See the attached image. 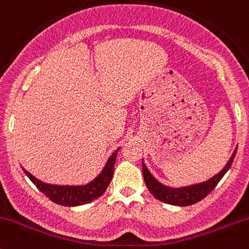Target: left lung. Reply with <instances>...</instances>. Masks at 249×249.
I'll use <instances>...</instances> for the list:
<instances>
[{
	"label": "left lung",
	"mask_w": 249,
	"mask_h": 249,
	"mask_svg": "<svg viewBox=\"0 0 249 249\" xmlns=\"http://www.w3.org/2000/svg\"><path fill=\"white\" fill-rule=\"evenodd\" d=\"M236 151L237 147L235 148L230 160H228L224 168L218 174L212 176L207 181L200 182V183L191 184V186L186 187H178V188H173V187L165 186V184L160 183L157 178H155V176L148 171L146 164L142 162L143 180H145L148 191L158 200L165 202V204L175 205V206H189V205H193L196 202L200 201L207 194H210L213 191L214 187L218 184V182L222 180L223 176L225 175V173L231 166L235 156H236Z\"/></svg>",
	"instance_id": "left-lung-1"
}]
</instances>
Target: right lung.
<instances>
[{"label": "right lung", "instance_id": "1", "mask_svg": "<svg viewBox=\"0 0 249 249\" xmlns=\"http://www.w3.org/2000/svg\"><path fill=\"white\" fill-rule=\"evenodd\" d=\"M119 150L120 147L112 152V155L107 160V164L104 165L101 174L93 181L87 184H83V186L49 184L36 178L32 174L25 170L24 168H22V170L26 174L27 178L33 182V184L42 193H44L51 201H53L55 204L62 205V206H79V205L89 204V202L96 200L107 191V186L112 180L114 165L115 162H116V156Z\"/></svg>", "mask_w": 249, "mask_h": 249}]
</instances>
